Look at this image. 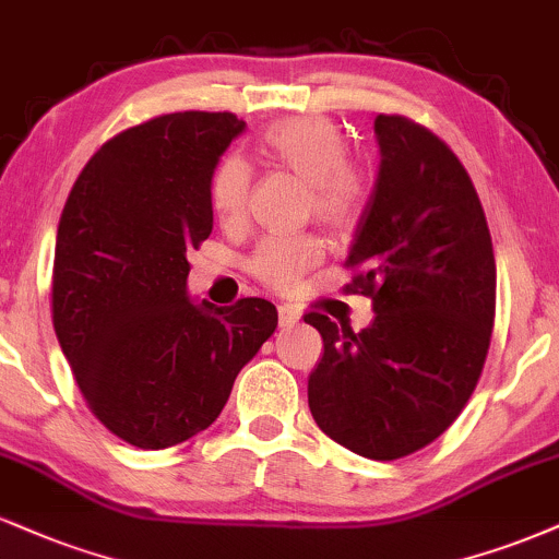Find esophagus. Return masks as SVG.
<instances>
[{
	"label": "esophagus",
	"instance_id": "esophagus-1",
	"mask_svg": "<svg viewBox=\"0 0 559 559\" xmlns=\"http://www.w3.org/2000/svg\"><path fill=\"white\" fill-rule=\"evenodd\" d=\"M277 313H280V326H295L300 321V313L293 311L290 306H280Z\"/></svg>",
	"mask_w": 559,
	"mask_h": 559
}]
</instances>
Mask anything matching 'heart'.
I'll use <instances>...</instances> for the list:
<instances>
[{
	"mask_svg": "<svg viewBox=\"0 0 559 559\" xmlns=\"http://www.w3.org/2000/svg\"><path fill=\"white\" fill-rule=\"evenodd\" d=\"M261 148L280 167L308 182V212L330 227H347L366 201L364 173L347 162L343 130L326 117H287L261 135ZM253 173L238 154L216 162L209 177V201L227 225L246 216ZM321 261V242L311 235H269L255 246L248 269L272 290L287 293Z\"/></svg>",
	"mask_w": 559,
	"mask_h": 559,
	"instance_id": "obj_1",
	"label": "heart"
}]
</instances>
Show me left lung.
I'll return each instance as SVG.
<instances>
[{"instance_id":"left-lung-1","label":"left lung","mask_w":559,"mask_h":559,"mask_svg":"<svg viewBox=\"0 0 559 559\" xmlns=\"http://www.w3.org/2000/svg\"><path fill=\"white\" fill-rule=\"evenodd\" d=\"M379 175L345 266L369 295L371 326L353 332L306 313L324 340L308 408L326 437L397 461L431 444L474 395L489 353L497 266L481 201L444 141L400 115L373 120Z\"/></svg>"}]
</instances>
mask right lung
I'll use <instances>...</instances> for the list:
<instances>
[{
	"mask_svg": "<svg viewBox=\"0 0 559 559\" xmlns=\"http://www.w3.org/2000/svg\"><path fill=\"white\" fill-rule=\"evenodd\" d=\"M246 122L175 111L91 156L57 227L51 319L81 395L115 437L164 450L209 429L277 308L188 298V253L212 235L209 177Z\"/></svg>",
	"mask_w": 559,
	"mask_h": 559,
	"instance_id": "1",
	"label": "right lung"
}]
</instances>
